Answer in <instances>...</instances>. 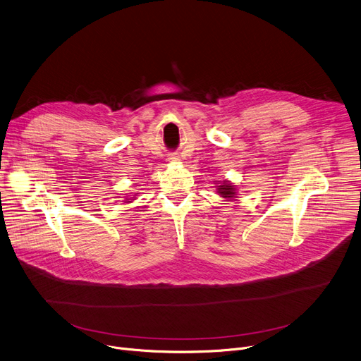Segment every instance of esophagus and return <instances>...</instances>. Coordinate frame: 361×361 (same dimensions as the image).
<instances>
[{
    "instance_id": "obj_1",
    "label": "esophagus",
    "mask_w": 361,
    "mask_h": 361,
    "mask_svg": "<svg viewBox=\"0 0 361 361\" xmlns=\"http://www.w3.org/2000/svg\"><path fill=\"white\" fill-rule=\"evenodd\" d=\"M170 159H171V161H177V159H178V158H177V157H176V155H170Z\"/></svg>"
}]
</instances>
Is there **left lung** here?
<instances>
[{
	"mask_svg": "<svg viewBox=\"0 0 361 361\" xmlns=\"http://www.w3.org/2000/svg\"><path fill=\"white\" fill-rule=\"evenodd\" d=\"M216 190L220 197L226 199V202H232L238 199V188L233 183H231L228 180H223V181H217L216 183Z\"/></svg>",
	"mask_w": 361,
	"mask_h": 361,
	"instance_id": "8db88e82",
	"label": "left lung"
}]
</instances>
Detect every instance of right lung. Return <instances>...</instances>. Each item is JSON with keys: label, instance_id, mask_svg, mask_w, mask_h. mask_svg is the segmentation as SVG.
<instances>
[{"label": "right lung", "instance_id": "add662e5", "mask_svg": "<svg viewBox=\"0 0 361 361\" xmlns=\"http://www.w3.org/2000/svg\"><path fill=\"white\" fill-rule=\"evenodd\" d=\"M137 195H138V192H135V194H129V195H126L125 197V203H133L134 200H137Z\"/></svg>", "mask_w": 361, "mask_h": 361}]
</instances>
